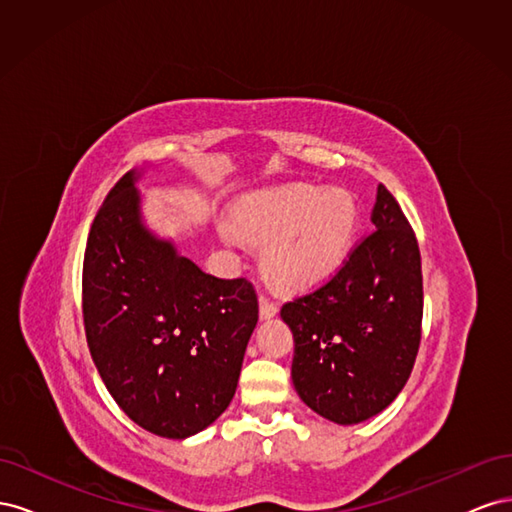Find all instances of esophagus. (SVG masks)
<instances>
[{
    "label": "esophagus",
    "instance_id": "esophagus-1",
    "mask_svg": "<svg viewBox=\"0 0 512 512\" xmlns=\"http://www.w3.org/2000/svg\"><path fill=\"white\" fill-rule=\"evenodd\" d=\"M277 312H280L277 303H273L267 297H260V320H271L273 316H277Z\"/></svg>",
    "mask_w": 512,
    "mask_h": 512
}]
</instances>
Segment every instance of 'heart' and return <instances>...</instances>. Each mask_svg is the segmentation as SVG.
I'll use <instances>...</instances> for the list:
<instances>
[{"label": "heart", "mask_w": 512, "mask_h": 512, "mask_svg": "<svg viewBox=\"0 0 512 512\" xmlns=\"http://www.w3.org/2000/svg\"><path fill=\"white\" fill-rule=\"evenodd\" d=\"M356 205L344 190L309 185L247 196L228 215L232 239L262 248L267 280L282 290H305L342 265L354 237Z\"/></svg>", "instance_id": "b5f03b06"}]
</instances>
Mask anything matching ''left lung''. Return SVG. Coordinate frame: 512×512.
<instances>
[{
    "label": "left lung",
    "instance_id": "8db88e82",
    "mask_svg": "<svg viewBox=\"0 0 512 512\" xmlns=\"http://www.w3.org/2000/svg\"><path fill=\"white\" fill-rule=\"evenodd\" d=\"M374 232L331 280L282 307L294 337L292 384L337 425L376 416L404 389L421 344V252L404 211L378 185Z\"/></svg>",
    "mask_w": 512,
    "mask_h": 512
}]
</instances>
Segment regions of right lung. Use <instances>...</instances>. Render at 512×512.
<instances>
[{
	"label": "right lung",
	"instance_id": "obj_1",
	"mask_svg": "<svg viewBox=\"0 0 512 512\" xmlns=\"http://www.w3.org/2000/svg\"><path fill=\"white\" fill-rule=\"evenodd\" d=\"M138 170L108 192L89 230L83 320L98 374L136 425L183 440L235 397L258 322L254 286L220 280L143 222Z\"/></svg>",
	"mask_w": 512,
	"mask_h": 512
}]
</instances>
